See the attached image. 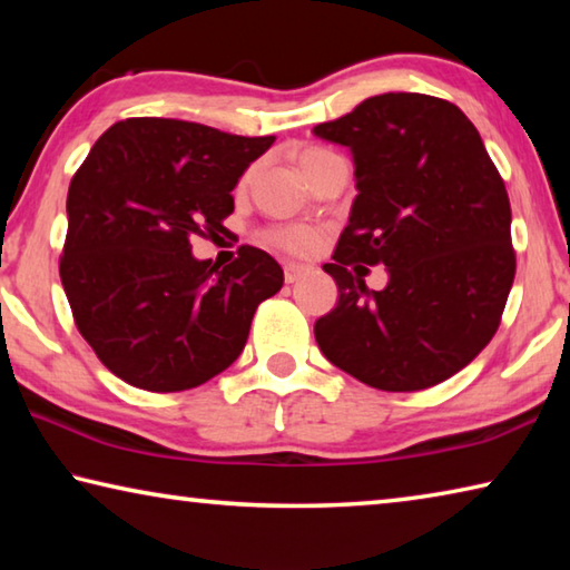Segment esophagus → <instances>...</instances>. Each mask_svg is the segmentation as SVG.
I'll return each instance as SVG.
<instances>
[{"label": "esophagus", "mask_w": 570, "mask_h": 570, "mask_svg": "<svg viewBox=\"0 0 570 570\" xmlns=\"http://www.w3.org/2000/svg\"><path fill=\"white\" fill-rule=\"evenodd\" d=\"M308 272H312V268H308V266H302V264H286V266H284L286 284H296L298 278H304Z\"/></svg>", "instance_id": "34e87169"}]
</instances>
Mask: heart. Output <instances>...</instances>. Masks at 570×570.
Segmentation results:
<instances>
[{
	"label": "heart",
	"mask_w": 570,
	"mask_h": 570,
	"mask_svg": "<svg viewBox=\"0 0 570 570\" xmlns=\"http://www.w3.org/2000/svg\"><path fill=\"white\" fill-rule=\"evenodd\" d=\"M330 156V150L324 148H304L298 153V163L306 170L308 166H314L316 160ZM264 240L268 246H274L278 250H286V254L294 256H308L314 254L316 248L322 246V230L314 226H304V224H294V226H276L268 228L264 234Z\"/></svg>",
	"instance_id": "b5f03b06"
}]
</instances>
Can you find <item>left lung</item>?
<instances>
[{
	"label": "left lung",
	"mask_w": 570,
	"mask_h": 570,
	"mask_svg": "<svg viewBox=\"0 0 570 570\" xmlns=\"http://www.w3.org/2000/svg\"><path fill=\"white\" fill-rule=\"evenodd\" d=\"M314 132L354 153L360 188L324 264L340 302L316 320V344L370 387H435L503 320L515 278L505 183L468 115L432 95H374ZM362 263L389 266L382 293Z\"/></svg>",
	"instance_id": "8db88e82"
}]
</instances>
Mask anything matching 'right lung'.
<instances>
[{
    "label": "right lung",
    "instance_id": "1",
    "mask_svg": "<svg viewBox=\"0 0 570 570\" xmlns=\"http://www.w3.org/2000/svg\"><path fill=\"white\" fill-rule=\"evenodd\" d=\"M274 135L128 118L95 142L67 190L60 278L77 332L132 387L183 392L236 362L250 320L284 284L262 248L218 272L190 254L234 214L238 178Z\"/></svg>",
    "mask_w": 570,
    "mask_h": 570
}]
</instances>
